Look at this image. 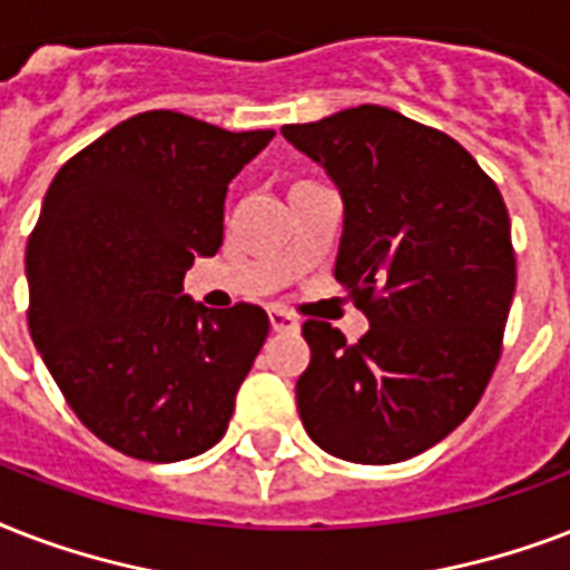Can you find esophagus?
I'll return each mask as SVG.
<instances>
[{"mask_svg": "<svg viewBox=\"0 0 570 570\" xmlns=\"http://www.w3.org/2000/svg\"><path fill=\"white\" fill-rule=\"evenodd\" d=\"M271 326L276 333H297L299 321L288 312H282V308H271Z\"/></svg>", "mask_w": 570, "mask_h": 570, "instance_id": "obj_1", "label": "esophagus"}]
</instances>
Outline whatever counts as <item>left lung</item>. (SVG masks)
Masks as SVG:
<instances>
[{"label": "left lung", "instance_id": "left-lung-1", "mask_svg": "<svg viewBox=\"0 0 570 570\" xmlns=\"http://www.w3.org/2000/svg\"><path fill=\"white\" fill-rule=\"evenodd\" d=\"M282 136L333 180L345 219L335 279L368 333L306 321V434L354 464H399L461 425L500 363L514 297L511 223L479 163L434 127L354 106Z\"/></svg>", "mask_w": 570, "mask_h": 570}]
</instances>
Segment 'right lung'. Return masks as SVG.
I'll use <instances>...</instances> for the list:
<instances>
[{
    "label": "right lung",
    "instance_id": "right-lung-1",
    "mask_svg": "<svg viewBox=\"0 0 570 570\" xmlns=\"http://www.w3.org/2000/svg\"><path fill=\"white\" fill-rule=\"evenodd\" d=\"M273 130L232 134L171 109L70 157L26 246L29 333L79 422L118 452L171 464L219 443L262 351V306L184 294L223 246L228 184Z\"/></svg>",
    "mask_w": 570,
    "mask_h": 570
}]
</instances>
